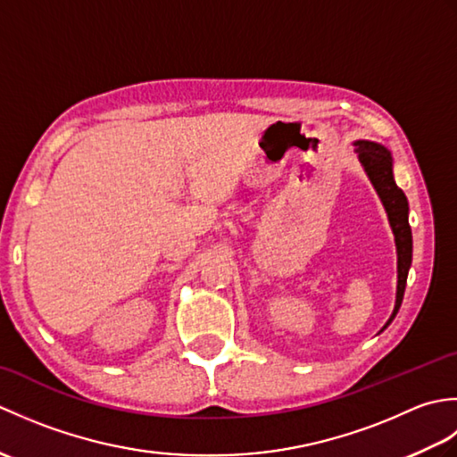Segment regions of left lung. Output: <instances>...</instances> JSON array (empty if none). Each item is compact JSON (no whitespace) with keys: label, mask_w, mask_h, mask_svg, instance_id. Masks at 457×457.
<instances>
[{"label":"left lung","mask_w":457,"mask_h":457,"mask_svg":"<svg viewBox=\"0 0 457 457\" xmlns=\"http://www.w3.org/2000/svg\"><path fill=\"white\" fill-rule=\"evenodd\" d=\"M357 159L363 164L365 172L371 179L373 187L378 196L383 200V206L389 213V221L396 241V253H399V285H396V304L393 316L389 318V326L396 316L404 296L406 277H409L411 261H412V231L409 226V202H406L404 192L396 187L393 179V159L391 153L385 147L371 141H357L355 143ZM385 326V328H386Z\"/></svg>","instance_id":"1"}]
</instances>
